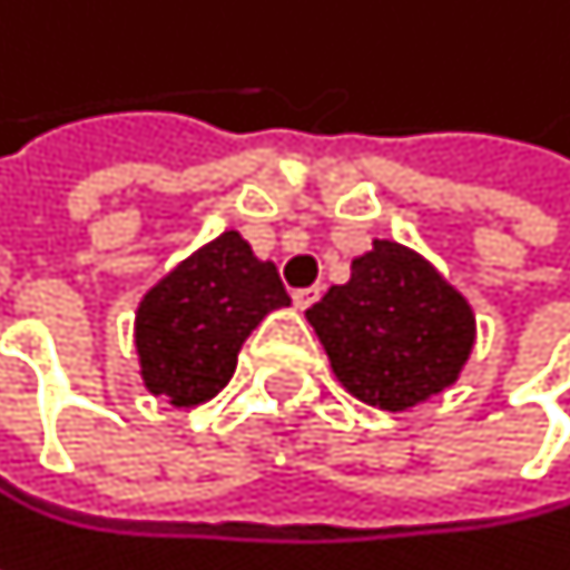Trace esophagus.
<instances>
[{
	"label": "esophagus",
	"instance_id": "esophagus-1",
	"mask_svg": "<svg viewBox=\"0 0 570 570\" xmlns=\"http://www.w3.org/2000/svg\"><path fill=\"white\" fill-rule=\"evenodd\" d=\"M320 299V286H303V289H293V303L296 309H306Z\"/></svg>",
	"mask_w": 570,
	"mask_h": 570
}]
</instances>
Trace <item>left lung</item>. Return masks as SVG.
I'll return each instance as SVG.
<instances>
[{"mask_svg": "<svg viewBox=\"0 0 570 570\" xmlns=\"http://www.w3.org/2000/svg\"><path fill=\"white\" fill-rule=\"evenodd\" d=\"M346 393L405 412L449 390L475 346V313L422 254L373 240L350 281L306 309Z\"/></svg>", "mask_w": 570, "mask_h": 570, "instance_id": "left-lung-1", "label": "left lung"}]
</instances>
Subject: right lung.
I'll return each mask as SVG.
<instances>
[{
	"label": "right lung",
	"mask_w": 570,
	"mask_h": 570,
	"mask_svg": "<svg viewBox=\"0 0 570 570\" xmlns=\"http://www.w3.org/2000/svg\"><path fill=\"white\" fill-rule=\"evenodd\" d=\"M289 306L281 274L237 230L197 247L151 286L135 313L145 390L177 409L214 399L234 376L257 323Z\"/></svg>",
	"instance_id": "1"
}]
</instances>
